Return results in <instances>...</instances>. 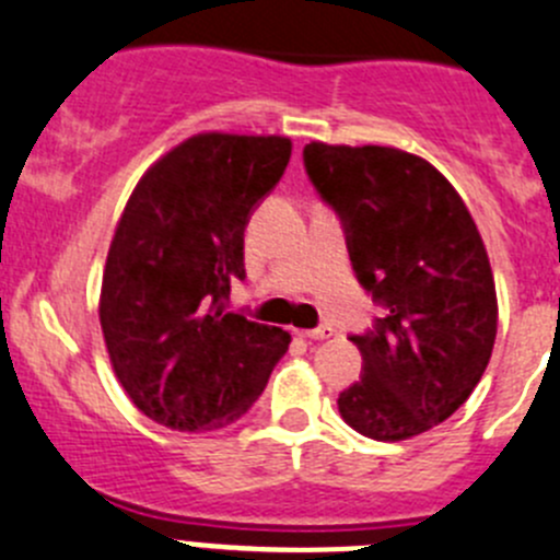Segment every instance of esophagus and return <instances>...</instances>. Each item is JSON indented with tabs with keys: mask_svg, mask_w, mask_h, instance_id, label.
Instances as JSON below:
<instances>
[{
	"mask_svg": "<svg viewBox=\"0 0 560 560\" xmlns=\"http://www.w3.org/2000/svg\"><path fill=\"white\" fill-rule=\"evenodd\" d=\"M296 335L300 338H307V340H324L332 335V327H316V329H296Z\"/></svg>",
	"mask_w": 560,
	"mask_h": 560,
	"instance_id": "esophagus-1",
	"label": "esophagus"
}]
</instances>
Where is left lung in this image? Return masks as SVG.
<instances>
[{
	"label": "left lung",
	"mask_w": 560,
	"mask_h": 560,
	"mask_svg": "<svg viewBox=\"0 0 560 560\" xmlns=\"http://www.w3.org/2000/svg\"><path fill=\"white\" fill-rule=\"evenodd\" d=\"M302 156L343 222L357 280L385 307L374 329L351 335L363 376L340 393V418L380 443L423 434L470 398L492 357L498 296L481 233L425 159L327 142Z\"/></svg>",
	"instance_id": "left-lung-1"
}]
</instances>
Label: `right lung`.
<instances>
[{
    "label": "right lung",
    "mask_w": 560,
    "mask_h": 560,
    "mask_svg": "<svg viewBox=\"0 0 560 560\" xmlns=\"http://www.w3.org/2000/svg\"><path fill=\"white\" fill-rule=\"evenodd\" d=\"M289 137L195 135L131 191L101 280L98 318L117 382L175 431L236 423L291 335L225 307L244 280V228L283 178Z\"/></svg>",
    "instance_id": "1"
}]
</instances>
